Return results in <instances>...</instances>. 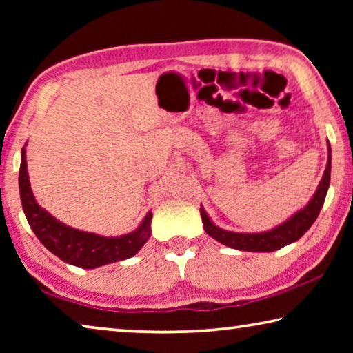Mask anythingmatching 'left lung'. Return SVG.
I'll list each match as a JSON object with an SVG mask.
<instances>
[{
	"mask_svg": "<svg viewBox=\"0 0 353 353\" xmlns=\"http://www.w3.org/2000/svg\"><path fill=\"white\" fill-rule=\"evenodd\" d=\"M330 145H328L327 168L324 171V176H322V181L318 190H316L313 199L310 201L302 210H299L296 214H292L290 219H286L285 223L274 227V229L268 232H261V234H236V232H229L214 225L210 218L207 216L204 208L201 207L202 224H204L205 232L212 238H214V240L224 244V246L234 248L238 250H248V252H272V250L282 249L286 244L297 241L299 238L312 227L316 218H318L322 205H324L328 185H330Z\"/></svg>",
	"mask_w": 353,
	"mask_h": 353,
	"instance_id": "obj_1",
	"label": "left lung"
}]
</instances>
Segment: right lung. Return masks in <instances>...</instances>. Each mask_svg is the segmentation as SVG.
<instances>
[{"instance_id": "right-lung-1", "label": "right lung", "mask_w": 353, "mask_h": 353, "mask_svg": "<svg viewBox=\"0 0 353 353\" xmlns=\"http://www.w3.org/2000/svg\"><path fill=\"white\" fill-rule=\"evenodd\" d=\"M19 185L23 212L35 236L50 252L73 266L93 270V268L109 265V263L130 259L139 252L151 235V212L146 214L139 229L128 235L112 238L73 229L52 218L45 208L37 204L32 194L28 177L25 148L21 149Z\"/></svg>"}]
</instances>
